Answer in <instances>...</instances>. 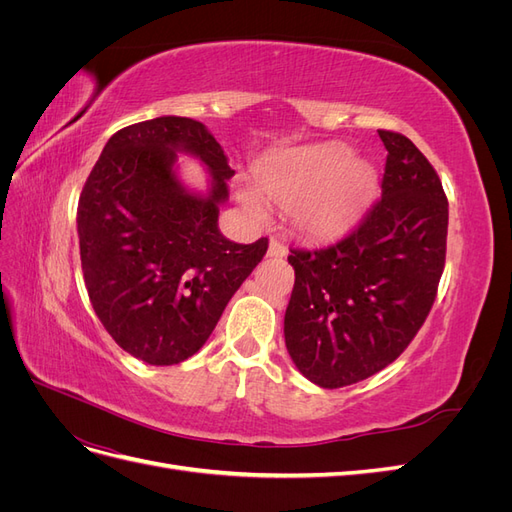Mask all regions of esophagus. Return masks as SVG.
Segmentation results:
<instances>
[{
	"mask_svg": "<svg viewBox=\"0 0 512 512\" xmlns=\"http://www.w3.org/2000/svg\"><path fill=\"white\" fill-rule=\"evenodd\" d=\"M288 254V250H286V245L284 243H280V241H271L269 243V252H267V256L269 258H284Z\"/></svg>",
	"mask_w": 512,
	"mask_h": 512,
	"instance_id": "34e87169",
	"label": "esophagus"
}]
</instances>
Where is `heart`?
<instances>
[{
  "label": "heart",
  "instance_id": "1",
  "mask_svg": "<svg viewBox=\"0 0 512 512\" xmlns=\"http://www.w3.org/2000/svg\"><path fill=\"white\" fill-rule=\"evenodd\" d=\"M256 185L267 200L288 209L299 235L329 241L359 224L378 192V170L365 158H352L348 145L327 143L267 160L256 170ZM259 195L252 185H237L239 205L258 220L265 218Z\"/></svg>",
  "mask_w": 512,
  "mask_h": 512
}]
</instances>
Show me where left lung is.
<instances>
[{
    "instance_id": "left-lung-1",
    "label": "left lung",
    "mask_w": 512,
    "mask_h": 512,
    "mask_svg": "<svg viewBox=\"0 0 512 512\" xmlns=\"http://www.w3.org/2000/svg\"><path fill=\"white\" fill-rule=\"evenodd\" d=\"M378 134L389 156L374 209L342 241L288 256L286 348L322 389L393 363L423 327L444 271L448 200L440 177L410 138Z\"/></svg>"
}]
</instances>
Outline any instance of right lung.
I'll return each instance as SVG.
<instances>
[{
    "mask_svg": "<svg viewBox=\"0 0 512 512\" xmlns=\"http://www.w3.org/2000/svg\"><path fill=\"white\" fill-rule=\"evenodd\" d=\"M179 152L208 166L205 193L178 179ZM235 175L205 123L156 117L108 138L79 198L89 301L115 342L149 365H177L205 346L269 241L226 239L220 207Z\"/></svg>",
    "mask_w": 512,
    "mask_h": 512,
    "instance_id": "add662e5",
    "label": "right lung"
}]
</instances>
